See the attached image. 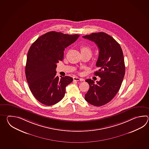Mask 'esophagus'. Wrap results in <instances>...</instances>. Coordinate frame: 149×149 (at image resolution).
<instances>
[{
	"label": "esophagus",
	"instance_id": "obj_1",
	"mask_svg": "<svg viewBox=\"0 0 149 149\" xmlns=\"http://www.w3.org/2000/svg\"><path fill=\"white\" fill-rule=\"evenodd\" d=\"M73 80H75V81H84V80L82 79V78H79L78 77H74L73 78Z\"/></svg>",
	"mask_w": 149,
	"mask_h": 149
}]
</instances>
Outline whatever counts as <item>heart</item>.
I'll list each match as a JSON object with an SVG mask.
<instances>
[{
	"label": "heart",
	"mask_w": 149,
	"mask_h": 149,
	"mask_svg": "<svg viewBox=\"0 0 149 149\" xmlns=\"http://www.w3.org/2000/svg\"><path fill=\"white\" fill-rule=\"evenodd\" d=\"M80 51L81 54H84V53L92 54V51L91 48L86 45H82L80 47Z\"/></svg>",
	"instance_id": "heart-1"
}]
</instances>
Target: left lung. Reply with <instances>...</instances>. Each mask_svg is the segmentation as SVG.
<instances>
[{
  "mask_svg": "<svg viewBox=\"0 0 149 149\" xmlns=\"http://www.w3.org/2000/svg\"><path fill=\"white\" fill-rule=\"evenodd\" d=\"M82 37L94 41L99 49L96 64L99 70L95 75L101 80L96 83L91 79L86 80L89 88L85 99L91 104L100 107L111 101L120 88L125 73L123 52L117 41L104 32L93 33Z\"/></svg>",
  "mask_w": 149,
  "mask_h": 149,
  "instance_id": "8db88e82",
  "label": "left lung"
}]
</instances>
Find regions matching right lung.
<instances>
[{"instance_id": "right-lung-1", "label": "right lung", "mask_w": 149, "mask_h": 149, "mask_svg": "<svg viewBox=\"0 0 149 149\" xmlns=\"http://www.w3.org/2000/svg\"><path fill=\"white\" fill-rule=\"evenodd\" d=\"M79 35L48 32L32 44L28 53L25 76L32 94L38 101L50 106L63 98L65 87L72 78L56 76V63L63 59L65 48L77 40Z\"/></svg>"}]
</instances>
